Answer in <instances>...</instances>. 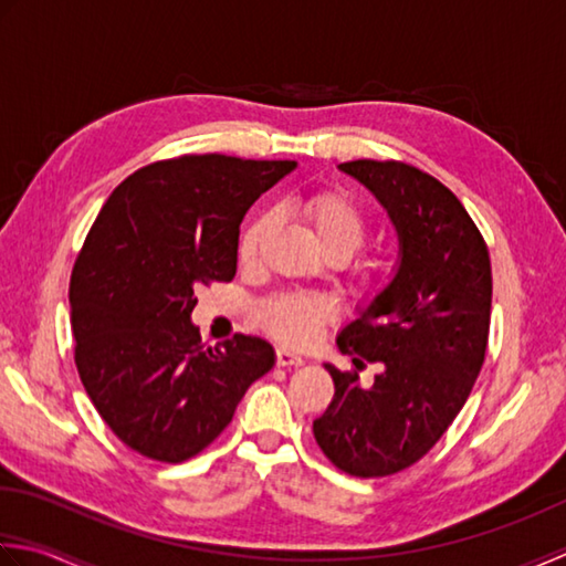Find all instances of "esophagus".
Listing matches in <instances>:
<instances>
[{"label":"esophagus","instance_id":"esophagus-1","mask_svg":"<svg viewBox=\"0 0 566 566\" xmlns=\"http://www.w3.org/2000/svg\"><path fill=\"white\" fill-rule=\"evenodd\" d=\"M275 364L279 366H303L305 356L293 352V349H287V347H279L275 349Z\"/></svg>","mask_w":566,"mask_h":566}]
</instances>
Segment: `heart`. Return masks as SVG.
I'll use <instances>...</instances> for the list:
<instances>
[{"instance_id": "1", "label": "heart", "mask_w": 566, "mask_h": 566, "mask_svg": "<svg viewBox=\"0 0 566 566\" xmlns=\"http://www.w3.org/2000/svg\"><path fill=\"white\" fill-rule=\"evenodd\" d=\"M305 222L315 232L317 244L325 253H342L344 259L359 249L366 237V214L361 207L347 195L339 192H315L300 202ZM271 227L269 214H259L251 219L239 239V259L241 263H253L259 259L261 241ZM332 315V305L325 297L317 295H297L287 293L269 300L263 307V319L271 332L279 334L285 342H307L317 327Z\"/></svg>"}]
</instances>
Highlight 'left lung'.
Returning <instances> with one entry per match:
<instances>
[{
    "label": "left lung",
    "mask_w": 566,
    "mask_h": 566,
    "mask_svg": "<svg viewBox=\"0 0 566 566\" xmlns=\"http://www.w3.org/2000/svg\"><path fill=\"white\" fill-rule=\"evenodd\" d=\"M339 170L386 210L398 259L337 334L342 352L380 371L361 386L356 371L325 364L334 398L313 432L334 467L374 479L428 454L464 408L486 356L491 261L464 205L428 172L396 160Z\"/></svg>",
    "instance_id": "left-lung-1"
}]
</instances>
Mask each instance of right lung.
I'll return each instance as SVG.
<instances>
[{
    "mask_svg": "<svg viewBox=\"0 0 566 566\" xmlns=\"http://www.w3.org/2000/svg\"><path fill=\"white\" fill-rule=\"evenodd\" d=\"M295 160L182 156L146 166L109 195L71 279L75 364L112 432L156 461L212 444L275 352L237 334L205 347L195 291L237 273L239 224Z\"/></svg>",
    "mask_w": 566,
    "mask_h": 566,
    "instance_id": "obj_1",
    "label": "right lung"
}]
</instances>
